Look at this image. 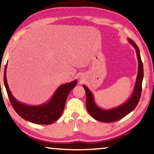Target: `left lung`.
Instances as JSON below:
<instances>
[{
	"label": "left lung",
	"instance_id": "left-lung-1",
	"mask_svg": "<svg viewBox=\"0 0 154 154\" xmlns=\"http://www.w3.org/2000/svg\"><path fill=\"white\" fill-rule=\"evenodd\" d=\"M128 41L136 50L138 59V73L136 83H135L133 92L128 100L117 107L111 109H101L96 104L93 94L89 90V88L85 85H83V87L85 90V94H86L85 104H86L87 110L90 116L98 121L106 122V123L118 121L133 111L139 102L143 79V65L141 58H140L139 49L137 44L130 38H128Z\"/></svg>",
	"mask_w": 154,
	"mask_h": 154
}]
</instances>
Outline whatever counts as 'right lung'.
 I'll use <instances>...</instances> for the list:
<instances>
[{
  "mask_svg": "<svg viewBox=\"0 0 154 154\" xmlns=\"http://www.w3.org/2000/svg\"><path fill=\"white\" fill-rule=\"evenodd\" d=\"M5 65L4 71V83L10 102L14 110L19 116L32 123L36 124H51L58 119L64 111L68 95L77 83V80L60 85L49 100L39 105H28L19 102L12 95L7 84Z\"/></svg>",
  "mask_w": 154,
  "mask_h": 154,
  "instance_id": "obj_1",
  "label": "right lung"
}]
</instances>
